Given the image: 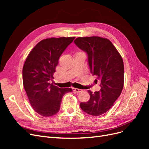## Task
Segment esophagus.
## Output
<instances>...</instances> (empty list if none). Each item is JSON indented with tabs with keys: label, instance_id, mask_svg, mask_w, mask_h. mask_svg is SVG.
<instances>
[{
	"label": "esophagus",
	"instance_id": "obj_1",
	"mask_svg": "<svg viewBox=\"0 0 149 149\" xmlns=\"http://www.w3.org/2000/svg\"><path fill=\"white\" fill-rule=\"evenodd\" d=\"M73 91H75L76 93H79L80 92L82 91V89H78V88H73Z\"/></svg>",
	"mask_w": 149,
	"mask_h": 149
}]
</instances>
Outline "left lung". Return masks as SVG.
I'll return each instance as SVG.
<instances>
[{"mask_svg":"<svg viewBox=\"0 0 149 149\" xmlns=\"http://www.w3.org/2000/svg\"><path fill=\"white\" fill-rule=\"evenodd\" d=\"M74 43L86 53L90 72L101 81V90H88L90 99L81 102V109L89 115L98 116L109 111L124 86L123 58L110 40L100 37H78ZM97 83V80L96 79Z\"/></svg>","mask_w":149,"mask_h":149,"instance_id":"1","label":"left lung"}]
</instances>
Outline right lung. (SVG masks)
Masks as SVG:
<instances>
[{"mask_svg":"<svg viewBox=\"0 0 149 149\" xmlns=\"http://www.w3.org/2000/svg\"><path fill=\"white\" fill-rule=\"evenodd\" d=\"M75 37L47 38L36 45L25 61L22 70L23 84L30 104L44 117L60 111L63 96L71 88H59L50 83L59 58Z\"/></svg>","mask_w":149,"mask_h":149,"instance_id":"right-lung-1","label":"right lung"}]
</instances>
